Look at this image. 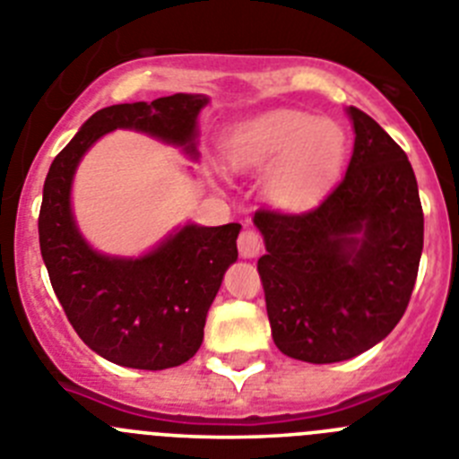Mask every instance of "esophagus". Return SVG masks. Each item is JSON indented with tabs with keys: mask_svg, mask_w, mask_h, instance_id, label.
I'll return each mask as SVG.
<instances>
[{
	"mask_svg": "<svg viewBox=\"0 0 459 459\" xmlns=\"http://www.w3.org/2000/svg\"><path fill=\"white\" fill-rule=\"evenodd\" d=\"M262 248H264V243H262L257 232H253V230L241 232V237H238V255H241L243 259L259 257Z\"/></svg>",
	"mask_w": 459,
	"mask_h": 459,
	"instance_id": "esophagus-1",
	"label": "esophagus"
}]
</instances>
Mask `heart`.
Segmentation results:
<instances>
[{"label": "heart", "instance_id": "heart-1", "mask_svg": "<svg viewBox=\"0 0 459 459\" xmlns=\"http://www.w3.org/2000/svg\"><path fill=\"white\" fill-rule=\"evenodd\" d=\"M225 156L237 172L266 174L264 193L271 204L299 211L317 200L338 177L344 137L331 119L299 109H273L234 126Z\"/></svg>", "mask_w": 459, "mask_h": 459}]
</instances>
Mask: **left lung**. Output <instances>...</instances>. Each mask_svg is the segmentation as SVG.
<instances>
[{
    "label": "left lung",
    "instance_id": "left-lung-1",
    "mask_svg": "<svg viewBox=\"0 0 459 459\" xmlns=\"http://www.w3.org/2000/svg\"><path fill=\"white\" fill-rule=\"evenodd\" d=\"M354 152L342 181L312 211H257L271 335L306 363H338L391 333L411 299L423 209L407 153L372 117L347 108Z\"/></svg>",
    "mask_w": 459,
    "mask_h": 459
}]
</instances>
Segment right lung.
I'll return each instance as SVG.
<instances>
[{"instance_id":"1","label":"right lung","mask_w":459,"mask_h":459,"mask_svg":"<svg viewBox=\"0 0 459 459\" xmlns=\"http://www.w3.org/2000/svg\"><path fill=\"white\" fill-rule=\"evenodd\" d=\"M209 100L206 93H174L99 109L46 177L39 241L52 290L82 342L117 366L165 370L197 354L211 303L238 257L241 225L186 222L137 257L100 253L75 221L73 179L84 153L117 128L156 137L197 160V117Z\"/></svg>"}]
</instances>
